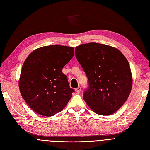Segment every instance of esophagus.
Returning <instances> with one entry per match:
<instances>
[{
    "instance_id": "esophagus-1",
    "label": "esophagus",
    "mask_w": 150,
    "mask_h": 150,
    "mask_svg": "<svg viewBox=\"0 0 150 150\" xmlns=\"http://www.w3.org/2000/svg\"><path fill=\"white\" fill-rule=\"evenodd\" d=\"M75 91H76L77 93H79L81 91V88L80 86H79V87H78L77 88H76Z\"/></svg>"
}]
</instances>
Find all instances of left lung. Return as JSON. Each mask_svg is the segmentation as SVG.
<instances>
[{"mask_svg": "<svg viewBox=\"0 0 150 150\" xmlns=\"http://www.w3.org/2000/svg\"><path fill=\"white\" fill-rule=\"evenodd\" d=\"M75 55L88 78L85 102L96 114H114L131 91L132 77L127 59L115 47L93 42L76 47Z\"/></svg>", "mask_w": 150, "mask_h": 150, "instance_id": "obj_1", "label": "left lung"}]
</instances>
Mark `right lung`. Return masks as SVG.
Wrapping results in <instances>:
<instances>
[{
	"instance_id": "right-lung-1",
	"label": "right lung",
	"mask_w": 150,
	"mask_h": 150,
	"mask_svg": "<svg viewBox=\"0 0 150 150\" xmlns=\"http://www.w3.org/2000/svg\"><path fill=\"white\" fill-rule=\"evenodd\" d=\"M74 54L73 47L45 46L33 50L24 62L19 79L21 96L32 110L50 117L62 111L72 97L62 69Z\"/></svg>"
}]
</instances>
